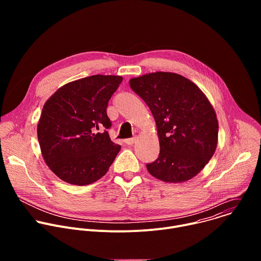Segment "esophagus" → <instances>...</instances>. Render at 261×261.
<instances>
[{"instance_id":"obj_1","label":"esophagus","mask_w":261,"mask_h":261,"mask_svg":"<svg viewBox=\"0 0 261 261\" xmlns=\"http://www.w3.org/2000/svg\"><path fill=\"white\" fill-rule=\"evenodd\" d=\"M135 141H136V137H132V138H127V139H125V143H126L127 145L133 144Z\"/></svg>"}]
</instances>
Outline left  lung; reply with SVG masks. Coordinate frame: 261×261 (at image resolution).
I'll return each instance as SVG.
<instances>
[{
    "label": "left lung",
    "mask_w": 261,
    "mask_h": 261,
    "mask_svg": "<svg viewBox=\"0 0 261 261\" xmlns=\"http://www.w3.org/2000/svg\"><path fill=\"white\" fill-rule=\"evenodd\" d=\"M130 87L151 109L160 142L159 157L146 168L167 182L195 176L213 157L218 121L207 98L191 81L170 72L130 80Z\"/></svg>",
    "instance_id": "8db88e82"
}]
</instances>
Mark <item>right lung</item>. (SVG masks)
<instances>
[{"label": "right lung", "instance_id": "obj_1", "mask_svg": "<svg viewBox=\"0 0 261 261\" xmlns=\"http://www.w3.org/2000/svg\"><path fill=\"white\" fill-rule=\"evenodd\" d=\"M122 81L85 77L60 88L44 104L37 134L44 161L64 181L92 184L116 159L121 145L110 140L106 108Z\"/></svg>", "mask_w": 261, "mask_h": 261}]
</instances>
